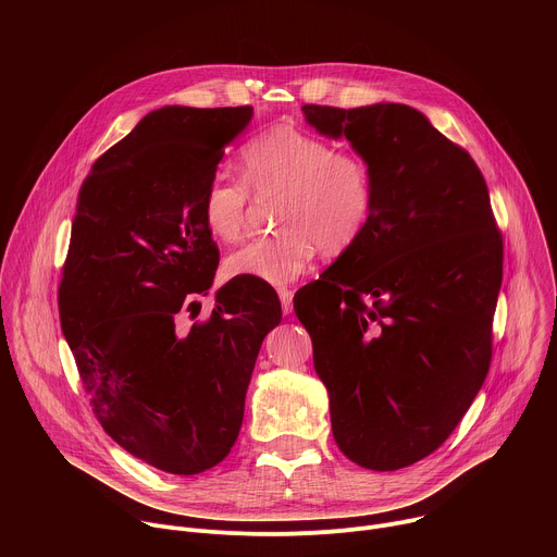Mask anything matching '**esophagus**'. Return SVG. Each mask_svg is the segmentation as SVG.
Listing matches in <instances>:
<instances>
[{"label":"esophagus","mask_w":557,"mask_h":557,"mask_svg":"<svg viewBox=\"0 0 557 557\" xmlns=\"http://www.w3.org/2000/svg\"><path fill=\"white\" fill-rule=\"evenodd\" d=\"M280 301H282V312L290 314L293 312V290L290 288H280Z\"/></svg>","instance_id":"esophagus-1"}]
</instances>
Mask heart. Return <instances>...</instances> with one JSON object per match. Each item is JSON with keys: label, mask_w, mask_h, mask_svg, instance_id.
I'll list each match as a JSON object with an SVG mask.
<instances>
[{"label": "heart", "mask_w": 557, "mask_h": 557, "mask_svg": "<svg viewBox=\"0 0 557 557\" xmlns=\"http://www.w3.org/2000/svg\"><path fill=\"white\" fill-rule=\"evenodd\" d=\"M243 176L213 174L200 200L207 231L222 243L243 235L251 194L280 196L284 226L256 237L224 260L231 277L290 284L320 251L342 253L363 235L374 211V176L366 158L335 147L297 125H275L243 149Z\"/></svg>", "instance_id": "b5f03b06"}]
</instances>
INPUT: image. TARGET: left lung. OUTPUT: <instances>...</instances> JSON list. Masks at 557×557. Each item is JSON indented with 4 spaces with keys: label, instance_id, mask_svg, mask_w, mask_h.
Returning <instances> with one entry per match:
<instances>
[{
    "label": "left lung",
    "instance_id": "8db88e82",
    "mask_svg": "<svg viewBox=\"0 0 557 557\" xmlns=\"http://www.w3.org/2000/svg\"><path fill=\"white\" fill-rule=\"evenodd\" d=\"M374 176L359 240L297 290V320L329 389L333 436L357 465L408 467L438 449L483 387L503 237L473 158L419 110L304 106Z\"/></svg>",
    "mask_w": 557,
    "mask_h": 557
}]
</instances>
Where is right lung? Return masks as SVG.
<instances>
[{
  "mask_svg": "<svg viewBox=\"0 0 557 557\" xmlns=\"http://www.w3.org/2000/svg\"><path fill=\"white\" fill-rule=\"evenodd\" d=\"M240 108L153 110L82 185L59 284L61 331L92 412L132 456L194 475L231 451L260 346L282 322L267 282H226L205 322L218 247L200 200Z\"/></svg>",
  "mask_w": 557,
  "mask_h": 557,
  "instance_id": "add662e5",
  "label": "right lung"
}]
</instances>
